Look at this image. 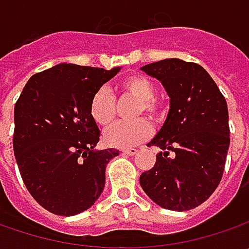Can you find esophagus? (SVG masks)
I'll list each match as a JSON object with an SVG mask.
<instances>
[{
  "instance_id": "34e87169",
  "label": "esophagus",
  "mask_w": 249,
  "mask_h": 249,
  "mask_svg": "<svg viewBox=\"0 0 249 249\" xmlns=\"http://www.w3.org/2000/svg\"><path fill=\"white\" fill-rule=\"evenodd\" d=\"M122 152H123L124 155H129V157H133V155H136V154H137V149H136V148L122 149Z\"/></svg>"
}]
</instances>
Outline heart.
<instances>
[{
	"instance_id": "b5f03b06",
	"label": "heart",
	"mask_w": 249,
	"mask_h": 249,
	"mask_svg": "<svg viewBox=\"0 0 249 249\" xmlns=\"http://www.w3.org/2000/svg\"><path fill=\"white\" fill-rule=\"evenodd\" d=\"M119 91L139 101L137 115L144 113L149 119L159 116V104L155 100V86L142 74H133L120 83ZM90 115L98 126H108L115 119V98L108 89L95 91L90 102ZM152 129L147 120L140 119L130 123H115L104 133L107 145L115 148H130L148 140Z\"/></svg>"
}]
</instances>
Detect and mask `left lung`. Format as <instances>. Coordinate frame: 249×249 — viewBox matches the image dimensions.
I'll return each instance as SVG.
<instances>
[{
  "label": "left lung",
  "instance_id": "8db88e82",
  "mask_svg": "<svg viewBox=\"0 0 249 249\" xmlns=\"http://www.w3.org/2000/svg\"><path fill=\"white\" fill-rule=\"evenodd\" d=\"M162 83L169 112L148 145L162 151L152 169L141 173L144 193L169 211H190L219 186L230 145L227 102L198 63L177 58L141 68Z\"/></svg>",
  "mask_w": 249,
  "mask_h": 249
}]
</instances>
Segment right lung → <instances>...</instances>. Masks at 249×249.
<instances>
[{
	"label": "right lung",
	"mask_w": 249,
	"mask_h": 249,
	"mask_svg": "<svg viewBox=\"0 0 249 249\" xmlns=\"http://www.w3.org/2000/svg\"><path fill=\"white\" fill-rule=\"evenodd\" d=\"M119 71L59 63L33 74L15 105L16 163L29 193L51 213H82L104 191L107 165L119 151L95 148L101 131L90 102Z\"/></svg>",
	"instance_id": "right-lung-1"
}]
</instances>
